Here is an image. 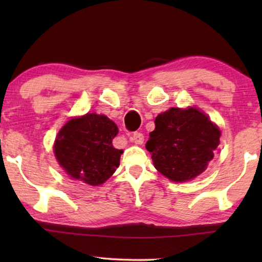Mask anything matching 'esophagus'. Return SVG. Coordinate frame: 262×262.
<instances>
[{
  "mask_svg": "<svg viewBox=\"0 0 262 262\" xmlns=\"http://www.w3.org/2000/svg\"><path fill=\"white\" fill-rule=\"evenodd\" d=\"M130 141L136 143V144H143V142H144V136H143L141 132H134L130 137Z\"/></svg>",
  "mask_w": 262,
  "mask_h": 262,
  "instance_id": "1",
  "label": "esophagus"
}]
</instances>
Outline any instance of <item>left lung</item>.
Listing matches in <instances>:
<instances>
[{"instance_id": "left-lung-1", "label": "left lung", "mask_w": 262, "mask_h": 262, "mask_svg": "<svg viewBox=\"0 0 262 262\" xmlns=\"http://www.w3.org/2000/svg\"><path fill=\"white\" fill-rule=\"evenodd\" d=\"M149 136L145 148L156 169L171 181L185 182L206 169L220 144L221 131L195 107H171L156 117L155 130Z\"/></svg>"}]
</instances>
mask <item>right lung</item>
<instances>
[{
  "mask_svg": "<svg viewBox=\"0 0 262 262\" xmlns=\"http://www.w3.org/2000/svg\"><path fill=\"white\" fill-rule=\"evenodd\" d=\"M118 126L103 114L73 118L57 135L53 152L59 166L74 180L99 186L119 167L123 150L112 144Z\"/></svg>",
  "mask_w": 262,
  "mask_h": 262,
  "instance_id": "obj_1",
  "label": "right lung"
}]
</instances>
